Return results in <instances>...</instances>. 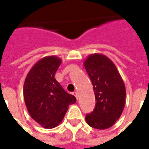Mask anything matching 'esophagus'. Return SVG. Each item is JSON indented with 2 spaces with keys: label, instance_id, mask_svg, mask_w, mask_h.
<instances>
[{
  "label": "esophagus",
  "instance_id": "obj_1",
  "mask_svg": "<svg viewBox=\"0 0 149 149\" xmlns=\"http://www.w3.org/2000/svg\"><path fill=\"white\" fill-rule=\"evenodd\" d=\"M73 95H74V96L76 97V99L78 100V97H79V93H78V92H74V93H73Z\"/></svg>",
  "mask_w": 149,
  "mask_h": 149
}]
</instances>
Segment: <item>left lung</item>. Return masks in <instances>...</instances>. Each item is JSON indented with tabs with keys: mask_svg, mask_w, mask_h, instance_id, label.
Wrapping results in <instances>:
<instances>
[{
	"mask_svg": "<svg viewBox=\"0 0 149 149\" xmlns=\"http://www.w3.org/2000/svg\"><path fill=\"white\" fill-rule=\"evenodd\" d=\"M84 66L93 84L96 100L94 111L86 114V123L95 129H109L124 109L126 89L123 79L113 62L104 54H89Z\"/></svg>",
	"mask_w": 149,
	"mask_h": 149,
	"instance_id": "obj_1",
	"label": "left lung"
}]
</instances>
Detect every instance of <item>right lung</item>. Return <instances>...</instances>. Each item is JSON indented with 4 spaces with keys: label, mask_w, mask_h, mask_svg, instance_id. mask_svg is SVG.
I'll return each instance as SVG.
<instances>
[{
    "label": "right lung",
    "mask_w": 149,
    "mask_h": 149,
    "mask_svg": "<svg viewBox=\"0 0 149 149\" xmlns=\"http://www.w3.org/2000/svg\"><path fill=\"white\" fill-rule=\"evenodd\" d=\"M62 60L57 56H45L36 62L26 75L23 95L31 117L45 129L58 126L69 106L76 99L68 94L55 79L54 74Z\"/></svg>",
    "instance_id": "add662e5"
}]
</instances>
